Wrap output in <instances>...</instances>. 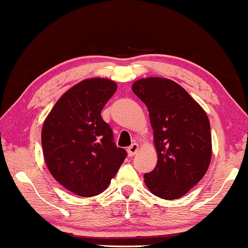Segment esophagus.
<instances>
[{"instance_id": "1", "label": "esophagus", "mask_w": 248, "mask_h": 248, "mask_svg": "<svg viewBox=\"0 0 248 248\" xmlns=\"http://www.w3.org/2000/svg\"><path fill=\"white\" fill-rule=\"evenodd\" d=\"M138 150H139V144L136 143V142H134L133 144H130V146L127 148L128 155H129V156H134V155H135V154L138 153Z\"/></svg>"}]
</instances>
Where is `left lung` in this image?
Here are the masks:
<instances>
[{
    "instance_id": "obj_1",
    "label": "left lung",
    "mask_w": 248,
    "mask_h": 248,
    "mask_svg": "<svg viewBox=\"0 0 248 248\" xmlns=\"http://www.w3.org/2000/svg\"><path fill=\"white\" fill-rule=\"evenodd\" d=\"M132 90L149 110L157 152V164L144 173V183L157 197L181 198L204 177L210 166L209 118L195 99L170 79H139Z\"/></svg>"
}]
</instances>
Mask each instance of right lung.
<instances>
[{"mask_svg": "<svg viewBox=\"0 0 248 248\" xmlns=\"http://www.w3.org/2000/svg\"><path fill=\"white\" fill-rule=\"evenodd\" d=\"M116 88L109 79H85L59 98L43 124L47 169L65 189L81 197L105 191L127 156L101 118Z\"/></svg>", "mask_w": 248, "mask_h": 248, "instance_id": "right-lung-1", "label": "right lung"}]
</instances>
